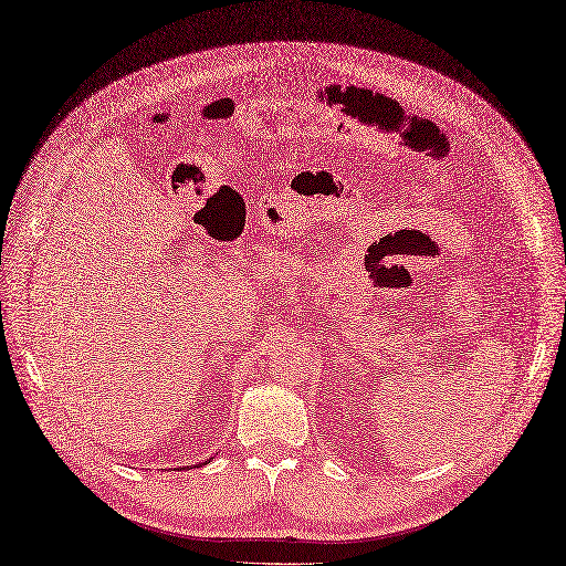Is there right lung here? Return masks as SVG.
I'll use <instances>...</instances> for the list:
<instances>
[{
  "instance_id": "add662e5",
  "label": "right lung",
  "mask_w": 566,
  "mask_h": 566,
  "mask_svg": "<svg viewBox=\"0 0 566 566\" xmlns=\"http://www.w3.org/2000/svg\"><path fill=\"white\" fill-rule=\"evenodd\" d=\"M210 459H212V457H210ZM210 459H208V461H203V463H197V469H203L206 463H210ZM175 471H182V469H175Z\"/></svg>"
}]
</instances>
